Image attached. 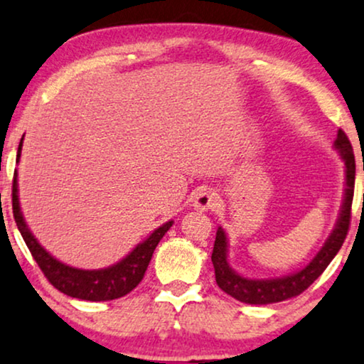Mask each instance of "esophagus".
Wrapping results in <instances>:
<instances>
[{
	"label": "esophagus",
	"instance_id": "34e87169",
	"mask_svg": "<svg viewBox=\"0 0 364 364\" xmlns=\"http://www.w3.org/2000/svg\"><path fill=\"white\" fill-rule=\"evenodd\" d=\"M216 205H218V193L211 190V188H205V190H201L195 196V200H193V206L201 211L213 210Z\"/></svg>",
	"mask_w": 364,
	"mask_h": 364
}]
</instances>
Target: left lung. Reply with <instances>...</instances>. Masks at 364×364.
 <instances>
[{
    "instance_id": "left-lung-1",
    "label": "left lung",
    "mask_w": 364,
    "mask_h": 364,
    "mask_svg": "<svg viewBox=\"0 0 364 364\" xmlns=\"http://www.w3.org/2000/svg\"><path fill=\"white\" fill-rule=\"evenodd\" d=\"M334 148L338 149L339 156L344 161V173H346V188H344L343 206L339 211V218L336 222L333 232L324 242L323 248L317 252L314 259L307 264L304 269L297 272L284 275L275 279H248L237 274L228 264V240L227 233L222 227L216 230V238L213 245L211 262L215 267V279L218 287L228 296L245 304H274V302L287 301L306 291L314 280L324 272L326 267L331 264L336 254L341 248L344 238L348 235L349 220H351V205L354 193V174H356V164H354V154L351 142L344 134L343 129L338 131V137L334 141Z\"/></svg>"
}]
</instances>
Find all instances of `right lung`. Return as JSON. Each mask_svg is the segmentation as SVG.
<instances>
[{
  "mask_svg": "<svg viewBox=\"0 0 364 364\" xmlns=\"http://www.w3.org/2000/svg\"><path fill=\"white\" fill-rule=\"evenodd\" d=\"M21 146L23 137L20 141V146H18L16 163L20 161ZM16 176L18 173L15 171V178H13V216H15L16 227L20 230L23 240H25L26 247L30 248L31 255H33L41 272L48 279V282L55 289H58L60 292L67 294L70 297L82 299V301L100 302L114 301V299L126 296L144 277L151 257L154 254V248L158 247V243L164 237V233L173 227V220L161 225L144 242H141L134 250L129 252V255L124 257L122 260H119L117 264L99 270L75 269V267H70L55 259L50 252H47L40 245L33 233L30 232L20 208Z\"/></svg>",
  "mask_w": 364,
  "mask_h": 364,
  "instance_id": "right-lung-1",
  "label": "right lung"
}]
</instances>
